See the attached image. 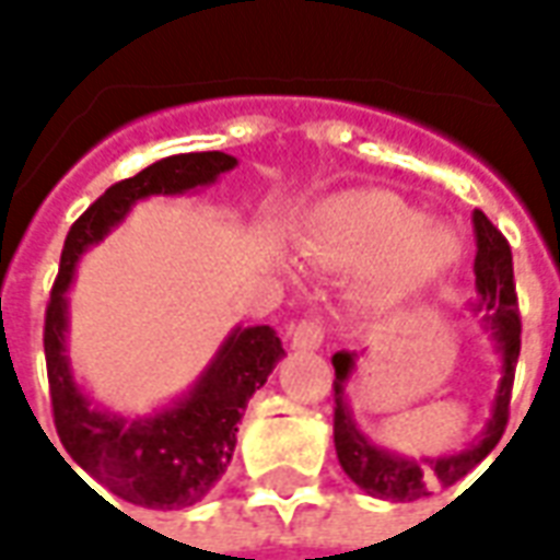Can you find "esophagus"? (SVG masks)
<instances>
[{
    "label": "esophagus",
    "mask_w": 560,
    "mask_h": 560,
    "mask_svg": "<svg viewBox=\"0 0 560 560\" xmlns=\"http://www.w3.org/2000/svg\"><path fill=\"white\" fill-rule=\"evenodd\" d=\"M324 345V329L317 320H300L291 329V348L293 351H317Z\"/></svg>",
    "instance_id": "esophagus-1"
}]
</instances>
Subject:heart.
Segmentation results:
<instances>
[{"instance_id": "heart-1", "label": "heart", "mask_w": 560, "mask_h": 560, "mask_svg": "<svg viewBox=\"0 0 560 560\" xmlns=\"http://www.w3.org/2000/svg\"><path fill=\"white\" fill-rule=\"evenodd\" d=\"M432 238H446L447 248ZM427 245V260L416 257ZM442 253L441 256L436 252ZM303 260L324 272H363L378 267L365 281L363 303L384 308L420 291L425 281L438 276L458 257V243L444 228L420 224V212L393 191H348L320 207L305 233Z\"/></svg>"}]
</instances>
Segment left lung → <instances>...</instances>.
<instances>
[{"label": "left lung", "mask_w": 560, "mask_h": 560, "mask_svg": "<svg viewBox=\"0 0 560 560\" xmlns=\"http://www.w3.org/2000/svg\"><path fill=\"white\" fill-rule=\"evenodd\" d=\"M470 221H474V240H477V257H474L477 300L470 303V312L482 317V329L489 332L494 353L501 357V381L494 389L492 417L482 425L480 438H474L458 453L420 458L401 456L387 446L375 444L357 425L351 399H348V384L357 372L360 353H332V369H336V381H332V389H336V420H332L336 456H339L341 470L365 494L381 498V501H417V498H425L432 486H453L477 468L504 434L510 389H513V375H516L518 363V345H522V339H518L522 324H518L516 308V284H513V255H510V245L501 236V231L482 215L480 209H474Z\"/></svg>", "instance_id": "8db88e82"}]
</instances>
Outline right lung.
Here are the masks:
<instances>
[{
    "label": "right lung",
    "mask_w": 560,
    "mask_h": 560,
    "mask_svg": "<svg viewBox=\"0 0 560 560\" xmlns=\"http://www.w3.org/2000/svg\"><path fill=\"white\" fill-rule=\"evenodd\" d=\"M236 164L240 161L228 152L167 155L143 167L138 176L110 185L71 224L66 236L62 264L44 320V357L56 432L68 456L92 480L128 504L183 510L203 501L231 465L240 432L236 425L243 420L245 405L267 384L269 372L284 357V348L279 332L267 324L233 327L183 396L149 413H116L102 408L74 377L68 357V291L74 284L80 257L92 245L104 243V236L126 221L138 200L207 188Z\"/></svg>",
    "instance_id": "add662e5"
}]
</instances>
